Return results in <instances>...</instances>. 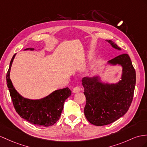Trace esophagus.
I'll return each mask as SVG.
<instances>
[{"instance_id":"34e87169","label":"esophagus","mask_w":147,"mask_h":147,"mask_svg":"<svg viewBox=\"0 0 147 147\" xmlns=\"http://www.w3.org/2000/svg\"><path fill=\"white\" fill-rule=\"evenodd\" d=\"M80 91V88L79 87H76L73 88L72 92L74 93H78Z\"/></svg>"}]
</instances>
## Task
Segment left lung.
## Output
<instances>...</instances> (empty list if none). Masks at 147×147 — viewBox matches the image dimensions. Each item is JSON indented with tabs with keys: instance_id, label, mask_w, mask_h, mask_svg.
I'll list each match as a JSON object with an SVG mask.
<instances>
[{
	"instance_id": "obj_1",
	"label": "left lung",
	"mask_w": 147,
	"mask_h": 147,
	"mask_svg": "<svg viewBox=\"0 0 147 147\" xmlns=\"http://www.w3.org/2000/svg\"><path fill=\"white\" fill-rule=\"evenodd\" d=\"M106 41L113 48L121 51L112 40ZM107 64L122 68L121 80L117 83H105L98 76L85 77L82 80L87 100L85 116L96 126L109 125L123 117L129 109L134 94L136 73L128 55L121 54L109 60Z\"/></svg>"
}]
</instances>
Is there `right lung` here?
<instances>
[{
    "label": "right lung",
    "instance_id": "1",
    "mask_svg": "<svg viewBox=\"0 0 147 147\" xmlns=\"http://www.w3.org/2000/svg\"><path fill=\"white\" fill-rule=\"evenodd\" d=\"M28 50L34 51V49L27 48L24 51ZM16 55V53L10 60L6 76L7 84L14 108L22 119L32 124L42 127L52 126L60 119L63 103L71 95V90L68 87L59 89L40 99L32 100L24 97L16 90L10 78V69Z\"/></svg>",
    "mask_w": 147,
    "mask_h": 147
}]
</instances>
